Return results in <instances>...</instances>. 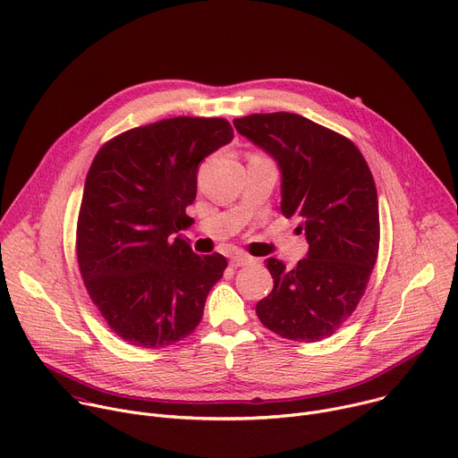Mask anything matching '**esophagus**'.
Instances as JSON below:
<instances>
[{
    "label": "esophagus",
    "mask_w": 458,
    "mask_h": 458,
    "mask_svg": "<svg viewBox=\"0 0 458 458\" xmlns=\"http://www.w3.org/2000/svg\"><path fill=\"white\" fill-rule=\"evenodd\" d=\"M250 263H253V259L250 257V255H246V253H233L232 257H230V265L232 267H246V265H250Z\"/></svg>",
    "instance_id": "1"
}]
</instances>
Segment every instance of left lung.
Masks as SVG:
<instances>
[{
  "label": "left lung",
  "mask_w": 458,
  "mask_h": 458,
  "mask_svg": "<svg viewBox=\"0 0 458 458\" xmlns=\"http://www.w3.org/2000/svg\"><path fill=\"white\" fill-rule=\"evenodd\" d=\"M233 126L277 161L281 212L299 219L310 244L292 270L267 259L274 290L257 302V317L290 341L330 337L357 308L378 253V199L368 163L348 138L299 114H251Z\"/></svg>",
  "instance_id": "1"
}]
</instances>
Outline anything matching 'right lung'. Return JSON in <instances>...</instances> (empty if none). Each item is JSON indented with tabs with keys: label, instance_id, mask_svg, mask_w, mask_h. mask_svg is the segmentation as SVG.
I'll return each instance as SVG.
<instances>
[{
	"label": "right lung",
	"instance_id": "add662e5",
	"mask_svg": "<svg viewBox=\"0 0 458 458\" xmlns=\"http://www.w3.org/2000/svg\"><path fill=\"white\" fill-rule=\"evenodd\" d=\"M233 140L223 117H172L119 134L87 174L76 251L83 283L110 330L141 348L188 337L223 277L221 253H193L186 207L199 163Z\"/></svg>",
	"mask_w": 458,
	"mask_h": 458
}]
</instances>
